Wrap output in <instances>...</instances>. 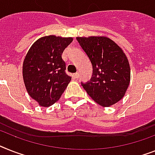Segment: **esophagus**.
I'll use <instances>...</instances> for the list:
<instances>
[{"mask_svg": "<svg viewBox=\"0 0 155 155\" xmlns=\"http://www.w3.org/2000/svg\"><path fill=\"white\" fill-rule=\"evenodd\" d=\"M74 78H79V74L78 73H75V74H74Z\"/></svg>", "mask_w": 155, "mask_h": 155, "instance_id": "esophagus-1", "label": "esophagus"}]
</instances>
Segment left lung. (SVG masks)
<instances>
[{"label": "left lung", "instance_id": "8db88e82", "mask_svg": "<svg viewBox=\"0 0 155 155\" xmlns=\"http://www.w3.org/2000/svg\"><path fill=\"white\" fill-rule=\"evenodd\" d=\"M93 66L89 81L81 82L89 96L104 107L120 101L130 83L131 72L125 54L107 37H77Z\"/></svg>", "mask_w": 155, "mask_h": 155}]
</instances>
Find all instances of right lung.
<instances>
[{
	"label": "right lung",
	"mask_w": 155,
	"mask_h": 155,
	"mask_svg": "<svg viewBox=\"0 0 155 155\" xmlns=\"http://www.w3.org/2000/svg\"><path fill=\"white\" fill-rule=\"evenodd\" d=\"M72 38L42 37L31 47L23 64V78L30 97L49 107L59 100L71 80L66 73L62 52Z\"/></svg>",
	"instance_id": "add662e5"
}]
</instances>
